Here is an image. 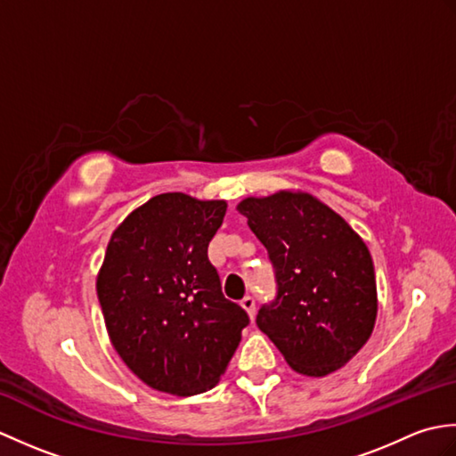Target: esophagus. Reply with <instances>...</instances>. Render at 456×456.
<instances>
[{
  "instance_id": "34e87169",
  "label": "esophagus",
  "mask_w": 456,
  "mask_h": 456,
  "mask_svg": "<svg viewBox=\"0 0 456 456\" xmlns=\"http://www.w3.org/2000/svg\"><path fill=\"white\" fill-rule=\"evenodd\" d=\"M240 307L245 309L250 319H255V312H256V309H255V297H250V296L243 297V302H240Z\"/></svg>"
}]
</instances>
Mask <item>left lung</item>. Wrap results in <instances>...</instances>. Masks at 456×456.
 <instances>
[{
	"label": "left lung",
	"mask_w": 456,
	"mask_h": 456,
	"mask_svg": "<svg viewBox=\"0 0 456 456\" xmlns=\"http://www.w3.org/2000/svg\"><path fill=\"white\" fill-rule=\"evenodd\" d=\"M268 250L278 296L256 325L297 374L345 366L372 335L378 314L370 250L337 211L309 191L280 190L237 206Z\"/></svg>",
	"instance_id": "obj_1"
}]
</instances>
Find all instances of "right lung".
I'll return each mask as SVG.
<instances>
[{"label":"right lung","instance_id":"obj_1","mask_svg":"<svg viewBox=\"0 0 456 456\" xmlns=\"http://www.w3.org/2000/svg\"><path fill=\"white\" fill-rule=\"evenodd\" d=\"M227 203L151 198L111 233L95 280L115 353L152 390L196 395L225 374L248 323L221 292L208 245Z\"/></svg>","mask_w":456,"mask_h":456}]
</instances>
